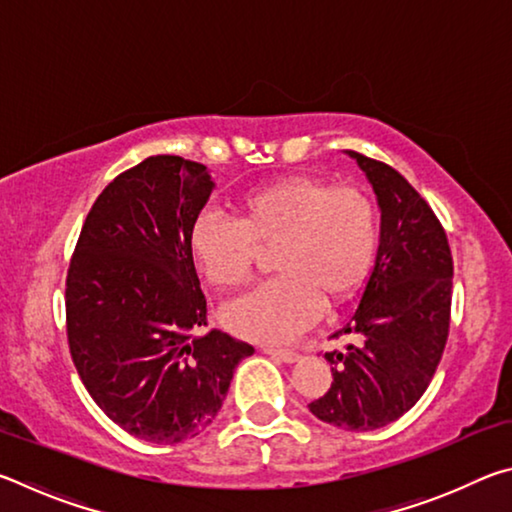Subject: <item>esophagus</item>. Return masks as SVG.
<instances>
[{"instance_id":"1","label":"esophagus","mask_w":512,"mask_h":512,"mask_svg":"<svg viewBox=\"0 0 512 512\" xmlns=\"http://www.w3.org/2000/svg\"><path fill=\"white\" fill-rule=\"evenodd\" d=\"M264 354H271V357L282 359L284 363H296L300 359V354L296 350H287V348H264Z\"/></svg>"}]
</instances>
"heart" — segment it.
<instances>
[{
  "mask_svg": "<svg viewBox=\"0 0 512 512\" xmlns=\"http://www.w3.org/2000/svg\"><path fill=\"white\" fill-rule=\"evenodd\" d=\"M379 244V212L359 187L293 173L250 187L235 219L207 212L189 232V253L214 287L237 289L253 275L259 250H273L277 273L232 300L221 320L248 341L282 343L307 329L320 305L339 307L366 282Z\"/></svg>",
  "mask_w": 512,
  "mask_h": 512,
  "instance_id": "heart-1",
  "label": "heart"
}]
</instances>
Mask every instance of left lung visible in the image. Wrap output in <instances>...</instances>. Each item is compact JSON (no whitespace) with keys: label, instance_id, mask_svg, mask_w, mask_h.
Instances as JSON below:
<instances>
[{"label":"left lung","instance_id":"1","mask_svg":"<svg viewBox=\"0 0 512 512\" xmlns=\"http://www.w3.org/2000/svg\"><path fill=\"white\" fill-rule=\"evenodd\" d=\"M377 194L381 232L359 307L334 336L354 343L325 352L332 386L309 404L318 420L372 431L411 409L443 357L452 311L454 262L429 203L388 164L348 151Z\"/></svg>","mask_w":512,"mask_h":512}]
</instances>
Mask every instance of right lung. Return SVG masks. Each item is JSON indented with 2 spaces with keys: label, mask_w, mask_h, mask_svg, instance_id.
Here are the masks:
<instances>
[{
  "label": "right lung",
  "mask_w": 512,
  "mask_h": 512,
  "mask_svg": "<svg viewBox=\"0 0 512 512\" xmlns=\"http://www.w3.org/2000/svg\"><path fill=\"white\" fill-rule=\"evenodd\" d=\"M205 164L151 155L94 201L67 271V341L83 386L135 438L176 445L210 424L253 345L207 327L189 232Z\"/></svg>",
  "instance_id": "add662e5"
}]
</instances>
